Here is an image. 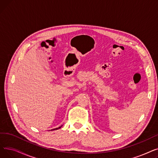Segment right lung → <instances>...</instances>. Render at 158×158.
Listing matches in <instances>:
<instances>
[{"label":"right lung","mask_w":158,"mask_h":158,"mask_svg":"<svg viewBox=\"0 0 158 158\" xmlns=\"http://www.w3.org/2000/svg\"><path fill=\"white\" fill-rule=\"evenodd\" d=\"M61 127H62V126H60V127H57V128H55V129H51V131H54V130H57V129H60Z\"/></svg>","instance_id":"right-lung-1"}]
</instances>
